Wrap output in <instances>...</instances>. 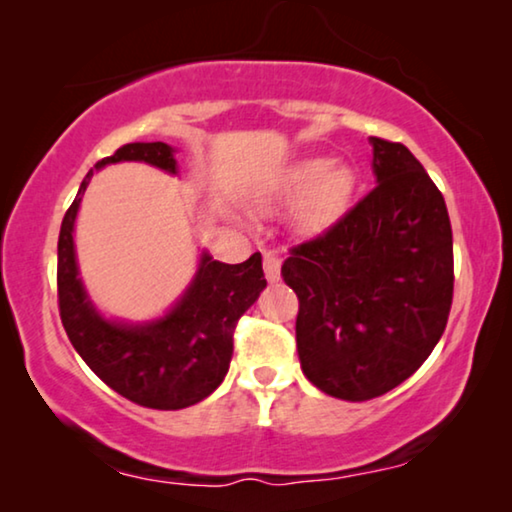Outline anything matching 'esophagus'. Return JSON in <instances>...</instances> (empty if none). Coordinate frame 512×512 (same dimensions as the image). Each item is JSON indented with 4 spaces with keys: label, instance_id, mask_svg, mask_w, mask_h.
Returning a JSON list of instances; mask_svg holds the SVG:
<instances>
[{
    "label": "esophagus",
    "instance_id": "obj_1",
    "mask_svg": "<svg viewBox=\"0 0 512 512\" xmlns=\"http://www.w3.org/2000/svg\"><path fill=\"white\" fill-rule=\"evenodd\" d=\"M279 268H282V258H279L277 251H263V270L270 282L279 279Z\"/></svg>",
    "mask_w": 512,
    "mask_h": 512
}]
</instances>
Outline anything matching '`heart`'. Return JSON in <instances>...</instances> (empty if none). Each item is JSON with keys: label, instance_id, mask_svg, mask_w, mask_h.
Here are the masks:
<instances>
[{"label": "heart", "instance_id": "obj_1", "mask_svg": "<svg viewBox=\"0 0 512 512\" xmlns=\"http://www.w3.org/2000/svg\"><path fill=\"white\" fill-rule=\"evenodd\" d=\"M354 191V177L345 165H331L326 158H312L286 174L277 193L284 200L305 198L298 221L305 228H319L333 221Z\"/></svg>", "mask_w": 512, "mask_h": 512}]
</instances>
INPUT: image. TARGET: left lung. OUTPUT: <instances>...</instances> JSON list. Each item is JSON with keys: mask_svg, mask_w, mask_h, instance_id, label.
Here are the masks:
<instances>
[{"mask_svg": "<svg viewBox=\"0 0 512 512\" xmlns=\"http://www.w3.org/2000/svg\"><path fill=\"white\" fill-rule=\"evenodd\" d=\"M377 184L324 233L289 249L300 368L342 401L408 380L447 326L452 226L443 193L408 146L370 137Z\"/></svg>", "mask_w": 512, "mask_h": 512, "instance_id": "8db88e82", "label": "left lung"}]
</instances>
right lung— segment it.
Listing matches in <instances>:
<instances>
[{
	"instance_id": "right-lung-1",
	"label": "right lung",
	"mask_w": 512,
	"mask_h": 512,
	"mask_svg": "<svg viewBox=\"0 0 512 512\" xmlns=\"http://www.w3.org/2000/svg\"><path fill=\"white\" fill-rule=\"evenodd\" d=\"M142 160L177 174L174 149L163 142L125 144L102 158L95 170ZM81 181L58 237V307L67 338L90 370L116 394L153 410H181L200 403L223 382L233 356L237 321L265 289L261 254L228 265L202 254L200 268L184 296L163 319L144 326L102 319L79 279L74 221L93 172Z\"/></svg>"
}]
</instances>
